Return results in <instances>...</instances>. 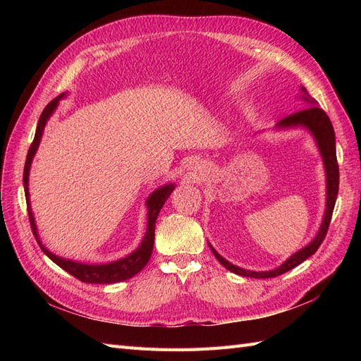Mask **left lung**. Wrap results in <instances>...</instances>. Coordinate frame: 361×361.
Here are the masks:
<instances>
[{
    "label": "left lung",
    "instance_id": "obj_1",
    "mask_svg": "<svg viewBox=\"0 0 361 361\" xmlns=\"http://www.w3.org/2000/svg\"><path fill=\"white\" fill-rule=\"evenodd\" d=\"M301 99L305 104L304 110H300L285 118H281L276 128H279V129L305 128L307 130H310V134L313 135L316 145H318V149L321 152V157L324 161L325 174H326V204H325V214H324L321 228H319L318 235L314 236V239L310 244L298 250L297 253L292 255L288 260L283 262L279 268L271 269V271H248L244 268H239V267L231 264V262H227L223 256L218 255V251L209 244L212 253L218 259V262H220V264L226 269L235 272V274H238V276L253 277V279H271V277H277V276L285 274V272H288L289 269H292L295 267H298L301 262H304L305 259L314 255L316 250H318L319 245L322 244L324 238L326 235V231H329L333 209H334L336 199H337V192H338V166H337V158H336V135H334V129H333V125L330 122L329 116L325 114L322 108L318 106V102L313 99V97L307 93V90H305L304 87H301Z\"/></svg>",
    "mask_w": 361,
    "mask_h": 361
}]
</instances>
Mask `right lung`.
I'll return each instance as SVG.
<instances>
[{
  "instance_id": "obj_1",
  "label": "right lung",
  "mask_w": 361,
  "mask_h": 361,
  "mask_svg": "<svg viewBox=\"0 0 361 361\" xmlns=\"http://www.w3.org/2000/svg\"><path fill=\"white\" fill-rule=\"evenodd\" d=\"M66 94H60L56 99H52L47 106L43 113L40 114L37 129H36V135L32 143L30 146L27 161H25V167H24V190H25V199H27V211H28V218H30V224H31V231L32 235H35L36 241L39 247L42 248L43 253H45L54 264H57L61 269L69 272L71 276L75 279L81 280L82 283H93V285H108V283H117V281H123L130 277H134L135 274L146 267L152 256V250H154V241H155V223L158 214L161 211V207L166 203V200L170 197V194L174 190L173 183H167L164 187L155 190L152 192L147 200V228H146V235L143 238V241L138 245L137 250H134L133 253L128 255L123 259H118L116 262H111V264H102V265H89V264H80V262H73L59 257L56 255H52L51 251L42 244L39 233H37V227L35 223V215H32L31 206H30V192H28V176H30V167L32 158L36 155V150L39 147L40 138L43 134V129H45V125L48 122V118L52 116V113L56 111V108L59 105V101L63 99Z\"/></svg>"
}]
</instances>
